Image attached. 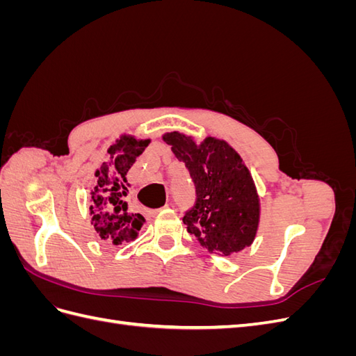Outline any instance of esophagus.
<instances>
[{"mask_svg": "<svg viewBox=\"0 0 356 356\" xmlns=\"http://www.w3.org/2000/svg\"><path fill=\"white\" fill-rule=\"evenodd\" d=\"M169 207H170V204H169V203H166V204H165V207H163V208H160V209H165V208H169ZM160 209H154L153 212H154V213H157V212H159Z\"/></svg>", "mask_w": 356, "mask_h": 356, "instance_id": "obj_1", "label": "esophagus"}]
</instances>
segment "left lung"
I'll return each instance as SVG.
<instances>
[{
    "mask_svg": "<svg viewBox=\"0 0 356 356\" xmlns=\"http://www.w3.org/2000/svg\"><path fill=\"white\" fill-rule=\"evenodd\" d=\"M163 141L184 161L196 186V204L182 218L209 252L230 257L251 246L260 224V196L250 169L224 139L195 138L178 131Z\"/></svg>",
    "mask_w": 356,
    "mask_h": 356,
    "instance_id": "8db88e82",
    "label": "left lung"
}]
</instances>
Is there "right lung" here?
I'll list each match as a JSON object with an SVG mask.
<instances>
[{"instance_id": "obj_1", "label": "right lung", "mask_w": 356, "mask_h": 356, "mask_svg": "<svg viewBox=\"0 0 356 356\" xmlns=\"http://www.w3.org/2000/svg\"><path fill=\"white\" fill-rule=\"evenodd\" d=\"M149 139H138L123 134L108 148L106 161L95 172V187L90 190V224L98 238L118 246L136 238L145 224L141 213H134L127 203V172L143 154Z\"/></svg>"}]
</instances>
